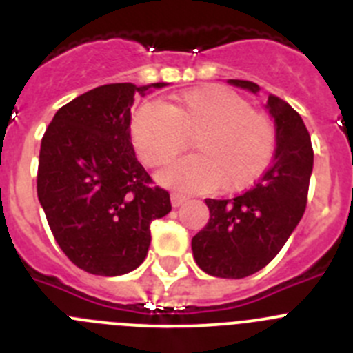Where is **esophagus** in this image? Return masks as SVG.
<instances>
[{"instance_id": "1", "label": "esophagus", "mask_w": 353, "mask_h": 353, "mask_svg": "<svg viewBox=\"0 0 353 353\" xmlns=\"http://www.w3.org/2000/svg\"><path fill=\"white\" fill-rule=\"evenodd\" d=\"M183 201H187L185 194H182V192H171V205H173V207H180Z\"/></svg>"}]
</instances>
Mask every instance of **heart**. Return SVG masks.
Returning <instances> with one entry per match:
<instances>
[{
	"mask_svg": "<svg viewBox=\"0 0 353 353\" xmlns=\"http://www.w3.org/2000/svg\"><path fill=\"white\" fill-rule=\"evenodd\" d=\"M130 134L146 166L164 168L194 136L199 154L164 171L161 180L185 191L248 189L269 170L276 154L272 118L252 109L232 90L205 86L176 95L170 105L145 102L130 121Z\"/></svg>",
	"mask_w": 353,
	"mask_h": 353,
	"instance_id": "heart-1",
	"label": "heart"
}]
</instances>
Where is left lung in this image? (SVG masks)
<instances>
[{"mask_svg": "<svg viewBox=\"0 0 353 353\" xmlns=\"http://www.w3.org/2000/svg\"><path fill=\"white\" fill-rule=\"evenodd\" d=\"M230 83L252 93L251 81ZM276 121V159L260 182L232 199H205L210 219L192 236V256L203 272L242 279L276 258L302 219L313 171V146L301 114L288 102L269 95Z\"/></svg>", "mask_w": 353, "mask_h": 353, "instance_id": "obj_1", "label": "left lung"}]
</instances>
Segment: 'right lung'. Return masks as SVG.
I'll use <instances>...</instances> for the list:
<instances>
[{
    "label": "right lung",
    "mask_w": 353,
    "mask_h": 353,
    "mask_svg": "<svg viewBox=\"0 0 353 353\" xmlns=\"http://www.w3.org/2000/svg\"><path fill=\"white\" fill-rule=\"evenodd\" d=\"M150 86L104 84L76 97L40 145L37 194L49 228L68 260L95 276L138 269L150 224L171 212L170 192L154 185L130 141V105Z\"/></svg>",
    "instance_id": "add662e5"
}]
</instances>
